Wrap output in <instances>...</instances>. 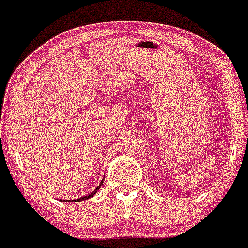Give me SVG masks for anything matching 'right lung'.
Listing matches in <instances>:
<instances>
[{
	"mask_svg": "<svg viewBox=\"0 0 248 248\" xmlns=\"http://www.w3.org/2000/svg\"><path fill=\"white\" fill-rule=\"evenodd\" d=\"M103 181H104V179H103V180H101V183L99 184V186H98V187H97V188H95V189L93 190V192H92V193H90V194H88V195L83 196V198H79V199H74V200H63V201H64V202H76V201H77V202H78V201H84V200H88V199H90V198H92V196H93V195H94V194L98 192V189H99V188H100V186H101V185H103ZM60 201H62V200H60Z\"/></svg>",
	"mask_w": 248,
	"mask_h": 248,
	"instance_id": "add662e5",
	"label": "right lung"
}]
</instances>
